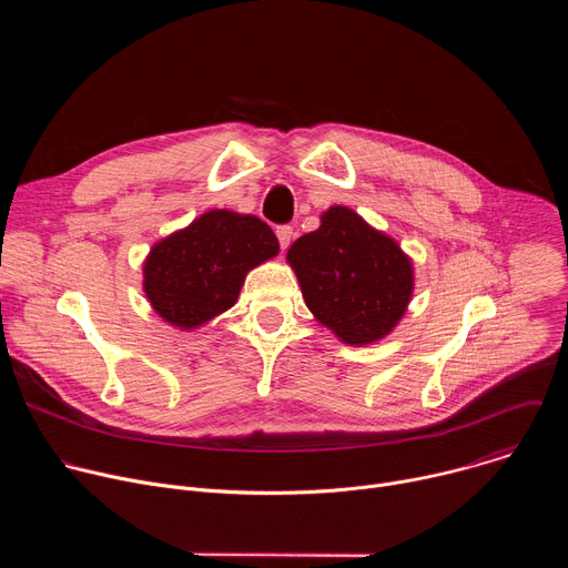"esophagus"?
Returning a JSON list of instances; mask_svg holds the SVG:
<instances>
[{"instance_id": "1", "label": "esophagus", "mask_w": 568, "mask_h": 568, "mask_svg": "<svg viewBox=\"0 0 568 568\" xmlns=\"http://www.w3.org/2000/svg\"><path fill=\"white\" fill-rule=\"evenodd\" d=\"M276 235H278V242H281V250H287L292 237H294V229L292 226H278Z\"/></svg>"}]
</instances>
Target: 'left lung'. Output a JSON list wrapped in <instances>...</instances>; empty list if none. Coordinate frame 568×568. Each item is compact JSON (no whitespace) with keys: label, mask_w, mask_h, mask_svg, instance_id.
<instances>
[{"label":"left lung","mask_w":568,"mask_h":568,"mask_svg":"<svg viewBox=\"0 0 568 568\" xmlns=\"http://www.w3.org/2000/svg\"><path fill=\"white\" fill-rule=\"evenodd\" d=\"M287 263L307 310L348 346L390 335L414 296L412 256L342 204L321 213L318 229L287 250Z\"/></svg>","instance_id":"8db88e82"}]
</instances>
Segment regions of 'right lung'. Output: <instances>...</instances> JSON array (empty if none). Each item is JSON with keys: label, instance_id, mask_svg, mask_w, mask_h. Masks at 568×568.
<instances>
[{"label": "right lung", "instance_id": "obj_1", "mask_svg": "<svg viewBox=\"0 0 568 568\" xmlns=\"http://www.w3.org/2000/svg\"><path fill=\"white\" fill-rule=\"evenodd\" d=\"M278 250L261 217L211 209L154 242L143 261L145 298L171 326L197 331L233 307L247 274Z\"/></svg>", "mask_w": 568, "mask_h": 568}]
</instances>
